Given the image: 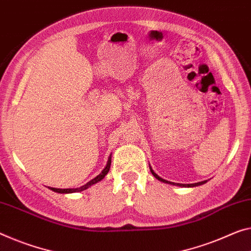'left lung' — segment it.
Segmentation results:
<instances>
[{"mask_svg":"<svg viewBox=\"0 0 251 251\" xmlns=\"http://www.w3.org/2000/svg\"><path fill=\"white\" fill-rule=\"evenodd\" d=\"M149 168H150V172L152 173V175L155 176L158 180H160V182L166 183V184H172V185H176V186H180V187H194V186H200V185H203V184H205V183L207 182V180H202V182L194 183V184H179V183H173V182H168V180H166V179H164V178H161L160 176H158V175L156 174V173L152 171V168L150 167V166H149Z\"/></svg>","mask_w":251,"mask_h":251,"instance_id":"1","label":"left lung"}]
</instances>
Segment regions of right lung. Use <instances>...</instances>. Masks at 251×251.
Masks as SVG:
<instances>
[{
  "label": "right lung",
  "instance_id": "add662e5",
  "mask_svg": "<svg viewBox=\"0 0 251 251\" xmlns=\"http://www.w3.org/2000/svg\"><path fill=\"white\" fill-rule=\"evenodd\" d=\"M110 166H111V155H110V157H109V159H107L106 166H105V167H104L103 171H102L101 173H100V174H99L98 176L94 177L93 179L90 180V182L86 183L85 185H83V186L77 187V188H55V187H48V188H50V190L53 191V192H56V193H61V194H67V193H75V192L85 191V190H87L88 187H91L92 185H94V184H96V183L101 182V180L104 178V177H105V175L107 174V173H109V171H110Z\"/></svg>",
  "mask_w": 251,
  "mask_h": 251
}]
</instances>
